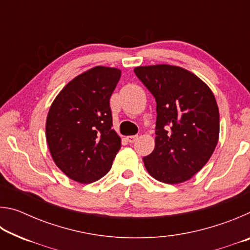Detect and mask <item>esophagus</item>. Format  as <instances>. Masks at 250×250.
<instances>
[{
  "label": "esophagus",
  "mask_w": 250,
  "mask_h": 250,
  "mask_svg": "<svg viewBox=\"0 0 250 250\" xmlns=\"http://www.w3.org/2000/svg\"><path fill=\"white\" fill-rule=\"evenodd\" d=\"M126 140L130 143H133L138 140V135H129V137H126Z\"/></svg>",
  "instance_id": "esophagus-1"
}]
</instances>
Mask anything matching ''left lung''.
Returning <instances> with one entry per match:
<instances>
[{
    "mask_svg": "<svg viewBox=\"0 0 250 250\" xmlns=\"http://www.w3.org/2000/svg\"><path fill=\"white\" fill-rule=\"evenodd\" d=\"M134 74L156 101L155 146L143 158L155 180L179 184L205 166L217 146L219 112L207 84L171 65L135 67Z\"/></svg>",
    "mask_w": 250,
    "mask_h": 250,
    "instance_id": "left-lung-1",
    "label": "left lung"
}]
</instances>
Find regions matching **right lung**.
Listing matches in <instances>:
<instances>
[{"label": "right lung", "mask_w": 250, "mask_h": 250, "mask_svg": "<svg viewBox=\"0 0 250 250\" xmlns=\"http://www.w3.org/2000/svg\"><path fill=\"white\" fill-rule=\"evenodd\" d=\"M121 70L97 66L75 77L50 105L46 140L56 166L83 184L92 183L111 168L121 147L112 126L110 97Z\"/></svg>", "instance_id": "obj_1"}]
</instances>
